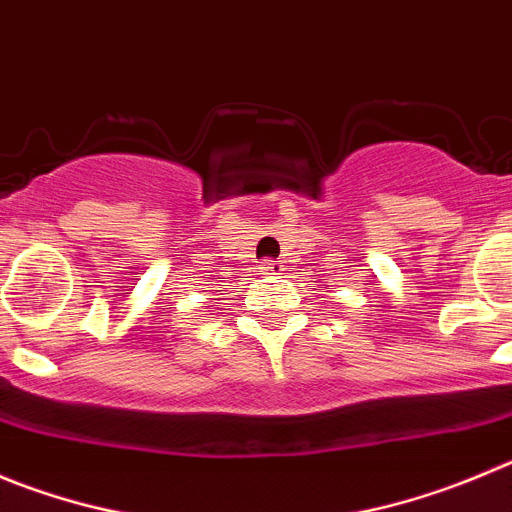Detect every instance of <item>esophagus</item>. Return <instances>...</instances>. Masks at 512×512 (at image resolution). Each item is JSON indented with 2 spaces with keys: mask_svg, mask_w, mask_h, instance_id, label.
Masks as SVG:
<instances>
[{
  "mask_svg": "<svg viewBox=\"0 0 512 512\" xmlns=\"http://www.w3.org/2000/svg\"><path fill=\"white\" fill-rule=\"evenodd\" d=\"M285 265L280 260H265L260 265V272L262 275H283Z\"/></svg>",
  "mask_w": 512,
  "mask_h": 512,
  "instance_id": "obj_1",
  "label": "esophagus"
}]
</instances>
